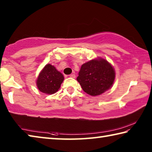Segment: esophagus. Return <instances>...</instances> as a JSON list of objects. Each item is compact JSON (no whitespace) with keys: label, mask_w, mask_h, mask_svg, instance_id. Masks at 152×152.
I'll return each instance as SVG.
<instances>
[{"label":"esophagus","mask_w":152,"mask_h":152,"mask_svg":"<svg viewBox=\"0 0 152 152\" xmlns=\"http://www.w3.org/2000/svg\"><path fill=\"white\" fill-rule=\"evenodd\" d=\"M70 77V78H76V75L74 74H70V76H69Z\"/></svg>","instance_id":"obj_1"}]
</instances>
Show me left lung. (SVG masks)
<instances>
[{"instance_id": "obj_1", "label": "left lung", "mask_w": 152, "mask_h": 152, "mask_svg": "<svg viewBox=\"0 0 152 152\" xmlns=\"http://www.w3.org/2000/svg\"><path fill=\"white\" fill-rule=\"evenodd\" d=\"M115 78L113 67L99 58L82 64L76 80L83 91L91 96H98L111 88Z\"/></svg>"}]
</instances>
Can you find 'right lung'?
<instances>
[{
	"instance_id": "1",
	"label": "right lung",
	"mask_w": 152,
	"mask_h": 152,
	"mask_svg": "<svg viewBox=\"0 0 152 152\" xmlns=\"http://www.w3.org/2000/svg\"><path fill=\"white\" fill-rule=\"evenodd\" d=\"M64 79L63 74L56 70L54 66L48 64L41 71L36 83L41 92L52 94L60 89Z\"/></svg>"
}]
</instances>
